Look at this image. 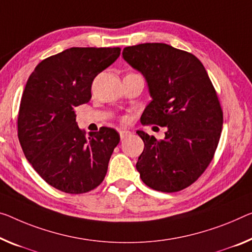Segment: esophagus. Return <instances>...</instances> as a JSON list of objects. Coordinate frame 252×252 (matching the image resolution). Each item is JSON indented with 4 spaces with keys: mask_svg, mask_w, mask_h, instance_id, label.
Segmentation results:
<instances>
[{
    "mask_svg": "<svg viewBox=\"0 0 252 252\" xmlns=\"http://www.w3.org/2000/svg\"><path fill=\"white\" fill-rule=\"evenodd\" d=\"M119 135H121V138H122V139H124V138H126L127 136H129V135H130V131H129V130H126V129L119 130Z\"/></svg>",
    "mask_w": 252,
    "mask_h": 252,
    "instance_id": "34e87169",
    "label": "esophagus"
}]
</instances>
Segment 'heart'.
<instances>
[{
    "label": "heart",
    "mask_w": 252,
    "mask_h": 252,
    "mask_svg": "<svg viewBox=\"0 0 252 252\" xmlns=\"http://www.w3.org/2000/svg\"><path fill=\"white\" fill-rule=\"evenodd\" d=\"M126 119H127V118H124V121H126Z\"/></svg>",
    "instance_id": "obj_1"
}]
</instances>
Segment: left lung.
<instances>
[{"label": "left lung", "instance_id": "obj_1", "mask_svg": "<svg viewBox=\"0 0 252 252\" xmlns=\"http://www.w3.org/2000/svg\"><path fill=\"white\" fill-rule=\"evenodd\" d=\"M123 57L145 77L152 98L142 124L166 127L161 141L136 131L144 142L139 177L154 190H183L202 176L218 148L223 111L215 89L202 62L170 45L129 46Z\"/></svg>", "mask_w": 252, "mask_h": 252}]
</instances>
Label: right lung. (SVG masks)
I'll use <instances>...</instances> for the list:
<instances>
[{"mask_svg": "<svg viewBox=\"0 0 252 252\" xmlns=\"http://www.w3.org/2000/svg\"><path fill=\"white\" fill-rule=\"evenodd\" d=\"M119 55V47H72L41 61L27 81L19 141L38 175L61 191L88 192L104 179L119 134L101 127L86 136L74 109L90 101L94 77Z\"/></svg>", "mask_w": 252, "mask_h": 252, "instance_id": "obj_1", "label": "right lung"}]
</instances>
